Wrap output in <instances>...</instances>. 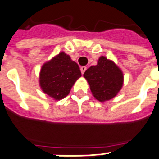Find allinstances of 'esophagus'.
I'll return each instance as SVG.
<instances>
[{
  "instance_id": "1",
  "label": "esophagus",
  "mask_w": 159,
  "mask_h": 159,
  "mask_svg": "<svg viewBox=\"0 0 159 159\" xmlns=\"http://www.w3.org/2000/svg\"><path fill=\"white\" fill-rule=\"evenodd\" d=\"M86 70H87V67H85V66H82V67H80V71H81V73H82V74H84Z\"/></svg>"
}]
</instances>
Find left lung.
<instances>
[{
  "label": "left lung",
  "mask_w": 159,
  "mask_h": 159,
  "mask_svg": "<svg viewBox=\"0 0 159 159\" xmlns=\"http://www.w3.org/2000/svg\"><path fill=\"white\" fill-rule=\"evenodd\" d=\"M95 99L100 102L112 99L120 91L123 84V72L113 61L101 57L98 64L92 66L84 74Z\"/></svg>",
  "instance_id": "obj_1"
}]
</instances>
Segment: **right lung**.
Returning <instances> with one entry per match:
<instances>
[{
  "label": "right lung",
  "mask_w": 159,
  "mask_h": 159,
  "mask_svg": "<svg viewBox=\"0 0 159 159\" xmlns=\"http://www.w3.org/2000/svg\"><path fill=\"white\" fill-rule=\"evenodd\" d=\"M81 76L79 65L69 56L60 52L42 66L40 84L43 92L55 99H64Z\"/></svg>",
  "instance_id": "right-lung-1"
}]
</instances>
